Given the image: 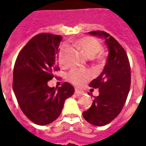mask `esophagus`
I'll return each instance as SVG.
<instances>
[{"mask_svg": "<svg viewBox=\"0 0 146 146\" xmlns=\"http://www.w3.org/2000/svg\"><path fill=\"white\" fill-rule=\"evenodd\" d=\"M75 94H76V95H80L83 94V92L79 91V90H77V89H75Z\"/></svg>", "mask_w": 146, "mask_h": 146, "instance_id": "1", "label": "esophagus"}]
</instances>
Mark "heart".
Masks as SVG:
<instances>
[{
  "label": "heart",
  "mask_w": 146,
  "mask_h": 146,
  "mask_svg": "<svg viewBox=\"0 0 146 146\" xmlns=\"http://www.w3.org/2000/svg\"><path fill=\"white\" fill-rule=\"evenodd\" d=\"M75 44L80 48L88 58H94L96 60H101V55L98 54L102 51V46L98 39L91 36H85L76 39ZM66 45H61L57 54V59L61 66L65 65V54ZM91 78V73L87 70L73 69L67 74V79L75 86H82Z\"/></svg>",
  "instance_id": "b5f03b06"
}]
</instances>
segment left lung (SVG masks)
Masks as SVG:
<instances>
[{
    "label": "left lung",
    "instance_id": "left-lung-1",
    "mask_svg": "<svg viewBox=\"0 0 146 146\" xmlns=\"http://www.w3.org/2000/svg\"><path fill=\"white\" fill-rule=\"evenodd\" d=\"M92 35L104 37L109 56L102 73L89 86L98 88L90 109L83 112L84 118L95 126H104L113 121L121 112L131 87V67L127 54L119 43L105 31H92Z\"/></svg>",
    "mask_w": 146,
    "mask_h": 146
}]
</instances>
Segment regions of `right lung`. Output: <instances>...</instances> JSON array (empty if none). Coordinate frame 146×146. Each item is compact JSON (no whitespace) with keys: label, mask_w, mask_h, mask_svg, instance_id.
<instances>
[{"label":"right lung","mask_w":146,"mask_h":146,"mask_svg":"<svg viewBox=\"0 0 146 146\" xmlns=\"http://www.w3.org/2000/svg\"><path fill=\"white\" fill-rule=\"evenodd\" d=\"M62 36L39 33L21 50L13 70L12 88L19 107L28 119L38 125L53 122L61 114L66 99L74 88L68 82L58 88L48 86L59 67L58 49Z\"/></svg>","instance_id":"1"}]
</instances>
